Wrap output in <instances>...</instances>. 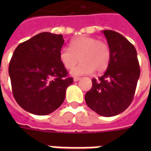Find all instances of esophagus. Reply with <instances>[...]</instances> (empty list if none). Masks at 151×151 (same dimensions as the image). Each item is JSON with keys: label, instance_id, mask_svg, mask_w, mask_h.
Returning <instances> with one entry per match:
<instances>
[{"label": "esophagus", "instance_id": "1", "mask_svg": "<svg viewBox=\"0 0 151 151\" xmlns=\"http://www.w3.org/2000/svg\"><path fill=\"white\" fill-rule=\"evenodd\" d=\"M80 78H78V77H76V78H73V81H74V82H78V81H79V80H80Z\"/></svg>", "mask_w": 151, "mask_h": 151}]
</instances>
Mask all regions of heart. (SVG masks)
Returning <instances> with one entry per match:
<instances>
[{
    "instance_id": "1",
    "label": "heart",
    "mask_w": 151,
    "mask_h": 151,
    "mask_svg": "<svg viewBox=\"0 0 151 151\" xmlns=\"http://www.w3.org/2000/svg\"><path fill=\"white\" fill-rule=\"evenodd\" d=\"M70 48L62 47L59 59L62 65L71 69L79 61L82 63L72 69V76L102 73L107 69L111 60V50L108 43L90 36H80L70 42Z\"/></svg>"
}]
</instances>
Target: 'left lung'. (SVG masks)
<instances>
[{"label": "left lung", "instance_id": "obj_1", "mask_svg": "<svg viewBox=\"0 0 151 151\" xmlns=\"http://www.w3.org/2000/svg\"><path fill=\"white\" fill-rule=\"evenodd\" d=\"M111 50V60L104 74L92 79V87L85 95L86 104L102 116L123 112L133 100L140 77L135 47L116 31H103Z\"/></svg>", "mask_w": 151, "mask_h": 151}]
</instances>
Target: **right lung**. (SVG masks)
Wrapping results in <instances>:
<instances>
[{"label": "right lung", "mask_w": 151, "mask_h": 151, "mask_svg": "<svg viewBox=\"0 0 151 151\" xmlns=\"http://www.w3.org/2000/svg\"><path fill=\"white\" fill-rule=\"evenodd\" d=\"M62 35L43 32L20 43L14 52L9 74L15 100L30 113L44 116L56 110L73 82L59 59Z\"/></svg>", "instance_id": "add662e5"}]
</instances>
